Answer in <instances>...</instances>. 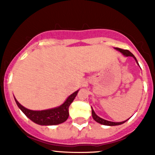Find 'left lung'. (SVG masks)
Returning a JSON list of instances; mask_svg holds the SVG:
<instances>
[{
	"label": "left lung",
	"instance_id": "8db88e82",
	"mask_svg": "<svg viewBox=\"0 0 155 155\" xmlns=\"http://www.w3.org/2000/svg\"><path fill=\"white\" fill-rule=\"evenodd\" d=\"M116 50H118V51H120V53H123V55H124L125 57H134V60L136 61L137 64H138L137 61L136 57H134V55L132 53H130V52L129 51V50H123V49H120V48H115ZM91 114H92V117L93 119H94L95 121L97 122V123H98V124H102V125H105V126H117V125H120V124H124L125 122H127V120H125V121L124 122H120V123H116V122H111V121H108V120H104V119L101 118V117H99V116H97L96 114H95V113H94V111L93 110V109L91 108Z\"/></svg>",
	"mask_w": 155,
	"mask_h": 155
}]
</instances>
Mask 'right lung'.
Listing matches in <instances>:
<instances>
[{"mask_svg":"<svg viewBox=\"0 0 155 155\" xmlns=\"http://www.w3.org/2000/svg\"><path fill=\"white\" fill-rule=\"evenodd\" d=\"M78 90L71 94L65 102L58 107L46 109V110H30L22 106L16 100V98H15V100L18 108L22 111L23 113L35 124L42 126L57 125L62 124L68 120L69 116V106L73 102L74 99L78 94Z\"/></svg>","mask_w":155,"mask_h":155,"instance_id":"obj_1","label":"right lung"}]
</instances>
